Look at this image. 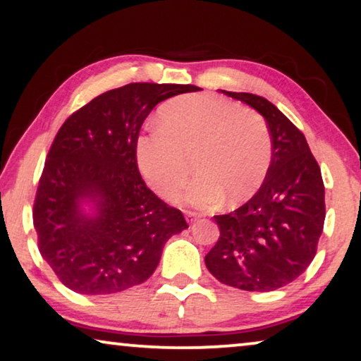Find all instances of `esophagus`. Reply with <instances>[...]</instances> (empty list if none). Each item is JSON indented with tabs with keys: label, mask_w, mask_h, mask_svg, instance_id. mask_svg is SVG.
Here are the masks:
<instances>
[{
	"label": "esophagus",
	"mask_w": 361,
	"mask_h": 361,
	"mask_svg": "<svg viewBox=\"0 0 361 361\" xmlns=\"http://www.w3.org/2000/svg\"><path fill=\"white\" fill-rule=\"evenodd\" d=\"M186 220H188V224H192V222H196V220L201 217V215H199L197 212H192V211H188L186 214Z\"/></svg>",
	"instance_id": "34e87169"
}]
</instances>
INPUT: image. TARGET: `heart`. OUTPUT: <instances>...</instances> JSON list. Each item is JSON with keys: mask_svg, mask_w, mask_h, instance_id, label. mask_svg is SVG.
<instances>
[{"mask_svg": "<svg viewBox=\"0 0 361 361\" xmlns=\"http://www.w3.org/2000/svg\"><path fill=\"white\" fill-rule=\"evenodd\" d=\"M160 126L139 136L136 157L147 185L171 199L195 162L197 178L180 201L215 207L228 196L243 202L256 195L272 164V137L257 113L215 95H185L160 109Z\"/></svg>", "mask_w": 361, "mask_h": 361, "instance_id": "obj_1", "label": "heart"}]
</instances>
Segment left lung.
<instances>
[{
    "label": "left lung",
    "mask_w": 361,
    "mask_h": 361,
    "mask_svg": "<svg viewBox=\"0 0 361 361\" xmlns=\"http://www.w3.org/2000/svg\"><path fill=\"white\" fill-rule=\"evenodd\" d=\"M222 92L264 116L272 164L248 202L214 217L220 236L206 266L228 287L271 292L293 282L313 261L324 227V183L305 134L276 105L255 94Z\"/></svg>",
    "instance_id": "obj_1"
}]
</instances>
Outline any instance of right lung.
Instances as JSON below:
<instances>
[{"label":"right lung","mask_w":361,"mask_h":361,"mask_svg":"<svg viewBox=\"0 0 361 361\" xmlns=\"http://www.w3.org/2000/svg\"><path fill=\"white\" fill-rule=\"evenodd\" d=\"M196 90L133 82L95 97L63 123L37 188L34 227L42 257L73 292L110 295L146 282L170 236L188 228L181 211L141 178L136 142L155 105Z\"/></svg>","instance_id":"obj_1"}]
</instances>
